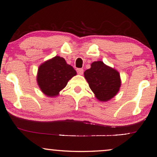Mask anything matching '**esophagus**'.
I'll list each match as a JSON object with an SVG mask.
<instances>
[{"label":"esophagus","mask_w":157,"mask_h":157,"mask_svg":"<svg viewBox=\"0 0 157 157\" xmlns=\"http://www.w3.org/2000/svg\"><path fill=\"white\" fill-rule=\"evenodd\" d=\"M76 71H77V73H78V74H81V75H82V74H83V69L82 68L76 69Z\"/></svg>","instance_id":"34e87169"}]
</instances>
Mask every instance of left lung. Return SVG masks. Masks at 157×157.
I'll list each match as a JSON object with an SVG mask.
<instances>
[{
	"label": "left lung",
	"mask_w": 157,
	"mask_h": 157,
	"mask_svg": "<svg viewBox=\"0 0 157 157\" xmlns=\"http://www.w3.org/2000/svg\"><path fill=\"white\" fill-rule=\"evenodd\" d=\"M84 76L97 99L101 101L112 99L121 85L119 73L102 61L92 63L91 67L85 71Z\"/></svg>",
	"instance_id": "8db88e82"
}]
</instances>
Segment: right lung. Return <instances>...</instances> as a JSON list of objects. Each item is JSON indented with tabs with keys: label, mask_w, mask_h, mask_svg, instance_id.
<instances>
[{
	"label": "right lung",
	"mask_w": 157,
	"mask_h": 157,
	"mask_svg": "<svg viewBox=\"0 0 157 157\" xmlns=\"http://www.w3.org/2000/svg\"><path fill=\"white\" fill-rule=\"evenodd\" d=\"M76 74L75 69L67 65L65 59L56 56L40 66L37 81L43 93L55 97Z\"/></svg>",
	"instance_id": "add662e5"
}]
</instances>
